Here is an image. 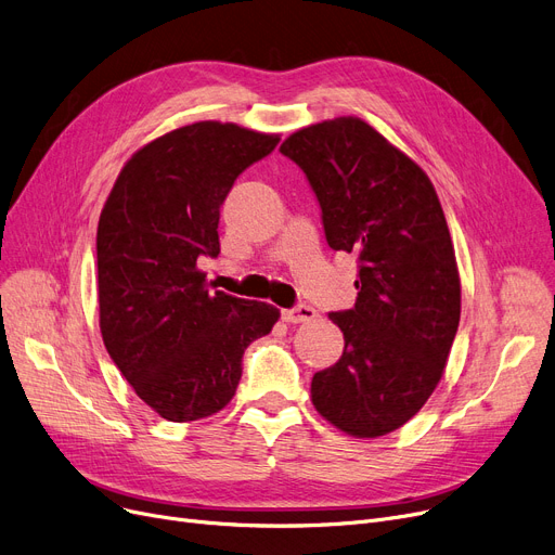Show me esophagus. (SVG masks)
<instances>
[{
    "label": "esophagus",
    "instance_id": "34e87169",
    "mask_svg": "<svg viewBox=\"0 0 555 555\" xmlns=\"http://www.w3.org/2000/svg\"><path fill=\"white\" fill-rule=\"evenodd\" d=\"M317 317H319L317 310L310 306H297V308L283 310V322L287 324H308V322H314Z\"/></svg>",
    "mask_w": 555,
    "mask_h": 555
}]
</instances>
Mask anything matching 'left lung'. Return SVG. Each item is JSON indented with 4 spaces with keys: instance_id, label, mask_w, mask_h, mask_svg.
I'll return each mask as SVG.
<instances>
[{
    "instance_id": "1",
    "label": "left lung",
    "mask_w": 555,
    "mask_h": 555,
    "mask_svg": "<svg viewBox=\"0 0 555 555\" xmlns=\"http://www.w3.org/2000/svg\"><path fill=\"white\" fill-rule=\"evenodd\" d=\"M322 207L326 241L360 256L356 308L333 312L337 364L314 373V410L356 439L414 418L441 383L461 317L454 245L427 172L358 116L289 134Z\"/></svg>"
}]
</instances>
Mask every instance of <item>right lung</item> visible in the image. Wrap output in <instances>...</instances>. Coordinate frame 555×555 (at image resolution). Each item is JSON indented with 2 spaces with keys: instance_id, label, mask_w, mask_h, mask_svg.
I'll use <instances>...</instances> for the list:
<instances>
[{
  "instance_id": "right-lung-1",
  "label": "right lung",
  "mask_w": 555,
  "mask_h": 555,
  "mask_svg": "<svg viewBox=\"0 0 555 555\" xmlns=\"http://www.w3.org/2000/svg\"><path fill=\"white\" fill-rule=\"evenodd\" d=\"M279 134L195 121L139 149L99 218V326L134 393L172 423L218 414L236 393L245 348L279 308L209 289L197 268L218 256L220 207Z\"/></svg>"
}]
</instances>
